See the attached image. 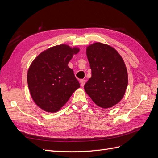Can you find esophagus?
Returning a JSON list of instances; mask_svg holds the SVG:
<instances>
[{
  "instance_id": "34e87169",
  "label": "esophagus",
  "mask_w": 158,
  "mask_h": 158,
  "mask_svg": "<svg viewBox=\"0 0 158 158\" xmlns=\"http://www.w3.org/2000/svg\"><path fill=\"white\" fill-rule=\"evenodd\" d=\"M85 83V80H80V84H81V86H82V87L84 86Z\"/></svg>"
}]
</instances>
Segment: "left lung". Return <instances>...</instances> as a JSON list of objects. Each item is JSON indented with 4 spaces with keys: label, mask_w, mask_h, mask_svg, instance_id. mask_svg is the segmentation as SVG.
Here are the masks:
<instances>
[{
    "label": "left lung",
    "mask_w": 158,
    "mask_h": 158,
    "mask_svg": "<svg viewBox=\"0 0 158 158\" xmlns=\"http://www.w3.org/2000/svg\"><path fill=\"white\" fill-rule=\"evenodd\" d=\"M86 55L92 77L85 92L99 107H112L123 99L128 85L125 62L115 49L99 42L88 45Z\"/></svg>",
    "instance_id": "left-lung-1"
}]
</instances>
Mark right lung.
Listing matches in <instances>:
<instances>
[{
	"mask_svg": "<svg viewBox=\"0 0 158 158\" xmlns=\"http://www.w3.org/2000/svg\"><path fill=\"white\" fill-rule=\"evenodd\" d=\"M78 47L62 44L51 47L32 61L27 81L32 99L44 111L55 113L68 102L80 88L74 71L68 64Z\"/></svg>",
	"mask_w": 158,
	"mask_h": 158,
	"instance_id": "add662e5",
	"label": "right lung"
}]
</instances>
